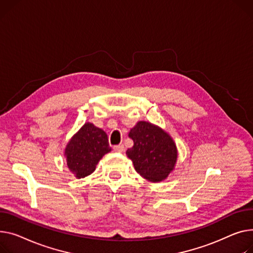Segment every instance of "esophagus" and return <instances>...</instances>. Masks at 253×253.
<instances>
[{
  "instance_id": "esophagus-1",
  "label": "esophagus",
  "mask_w": 253,
  "mask_h": 253,
  "mask_svg": "<svg viewBox=\"0 0 253 253\" xmlns=\"http://www.w3.org/2000/svg\"><path fill=\"white\" fill-rule=\"evenodd\" d=\"M113 149L115 151H118V153H124L125 151V146L123 144H119V145H114Z\"/></svg>"
}]
</instances>
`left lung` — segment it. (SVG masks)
Returning <instances> with one entry per match:
<instances>
[{
    "instance_id": "left-lung-1",
    "label": "left lung",
    "mask_w": 253,
    "mask_h": 253,
    "mask_svg": "<svg viewBox=\"0 0 253 253\" xmlns=\"http://www.w3.org/2000/svg\"><path fill=\"white\" fill-rule=\"evenodd\" d=\"M134 144L126 151L136 172L150 182L168 177L177 161V148L170 135L148 122L140 121L129 132Z\"/></svg>"
}]
</instances>
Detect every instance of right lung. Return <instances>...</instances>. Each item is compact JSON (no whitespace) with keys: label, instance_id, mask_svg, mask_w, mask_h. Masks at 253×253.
Segmentation results:
<instances>
[{"label":"right lung","instance_id":"right-lung-1","mask_svg":"<svg viewBox=\"0 0 253 253\" xmlns=\"http://www.w3.org/2000/svg\"><path fill=\"white\" fill-rule=\"evenodd\" d=\"M109 151L111 147L106 132L85 123L67 144V166L77 178H84L95 170L98 161Z\"/></svg>","mask_w":253,"mask_h":253}]
</instances>
